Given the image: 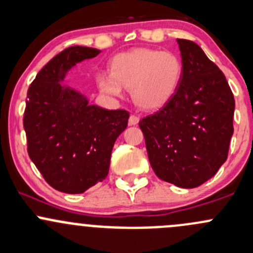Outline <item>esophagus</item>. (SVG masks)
<instances>
[{
    "label": "esophagus",
    "mask_w": 253,
    "mask_h": 253,
    "mask_svg": "<svg viewBox=\"0 0 253 253\" xmlns=\"http://www.w3.org/2000/svg\"><path fill=\"white\" fill-rule=\"evenodd\" d=\"M137 123H139V118L136 116H134V114H131L129 118V124L130 126H136Z\"/></svg>",
    "instance_id": "esophagus-1"
}]
</instances>
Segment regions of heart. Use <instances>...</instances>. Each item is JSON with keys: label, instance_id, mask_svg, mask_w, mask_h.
I'll list each match as a JSON object with an SVG mask.
<instances>
[{"label": "heart", "instance_id": "1", "mask_svg": "<svg viewBox=\"0 0 253 253\" xmlns=\"http://www.w3.org/2000/svg\"><path fill=\"white\" fill-rule=\"evenodd\" d=\"M183 67L177 55L154 49H137L118 55L111 74L97 77L103 93L122 97L123 87L131 89L135 106L142 111H157L166 106L178 89Z\"/></svg>", "mask_w": 253, "mask_h": 253}]
</instances>
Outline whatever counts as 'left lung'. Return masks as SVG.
<instances>
[{
	"instance_id": "left-lung-1",
	"label": "left lung",
	"mask_w": 253,
	"mask_h": 253,
	"mask_svg": "<svg viewBox=\"0 0 253 253\" xmlns=\"http://www.w3.org/2000/svg\"><path fill=\"white\" fill-rule=\"evenodd\" d=\"M177 42L183 67L178 89L139 126L156 176L181 188H196L226 161L235 99L225 75L198 44Z\"/></svg>"
}]
</instances>
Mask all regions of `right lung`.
Segmentation results:
<instances>
[{"instance_id": "1", "label": "right lung", "mask_w": 253, "mask_h": 253, "mask_svg": "<svg viewBox=\"0 0 253 253\" xmlns=\"http://www.w3.org/2000/svg\"><path fill=\"white\" fill-rule=\"evenodd\" d=\"M101 50L70 46L38 72L27 93L23 126L28 154L56 191L84 193L106 179L117 137L129 113L89 104L81 92L65 86L66 74Z\"/></svg>"}]
</instances>
